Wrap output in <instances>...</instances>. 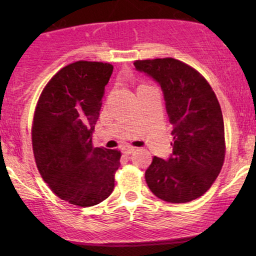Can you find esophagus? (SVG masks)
I'll return each instance as SVG.
<instances>
[{
  "mask_svg": "<svg viewBox=\"0 0 256 256\" xmlns=\"http://www.w3.org/2000/svg\"><path fill=\"white\" fill-rule=\"evenodd\" d=\"M121 150H122V152L126 154V155H130L132 152H135V148H134V146H122Z\"/></svg>",
  "mask_w": 256,
  "mask_h": 256,
  "instance_id": "obj_1",
  "label": "esophagus"
}]
</instances>
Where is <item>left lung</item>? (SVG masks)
I'll return each mask as SVG.
<instances>
[{"mask_svg": "<svg viewBox=\"0 0 256 256\" xmlns=\"http://www.w3.org/2000/svg\"><path fill=\"white\" fill-rule=\"evenodd\" d=\"M160 86L170 124L172 154L154 157L146 171L154 194L168 202H188L211 188L225 158V129L220 104L200 73L174 58L134 62Z\"/></svg>", "mask_w": 256, "mask_h": 256, "instance_id": "left-lung-1", "label": "left lung"}]
</instances>
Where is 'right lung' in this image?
<instances>
[{
    "instance_id": "1",
    "label": "right lung",
    "mask_w": 256,
    "mask_h": 256,
    "mask_svg": "<svg viewBox=\"0 0 256 256\" xmlns=\"http://www.w3.org/2000/svg\"><path fill=\"white\" fill-rule=\"evenodd\" d=\"M112 73L108 62L65 66L45 86L34 112L32 146L40 174L59 198L82 208L110 197L120 166L118 150L92 144Z\"/></svg>"
}]
</instances>
